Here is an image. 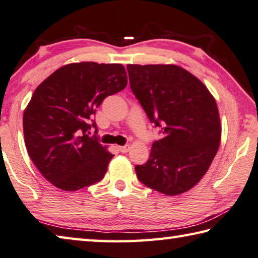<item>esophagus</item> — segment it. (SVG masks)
I'll return each instance as SVG.
<instances>
[{
	"label": "esophagus",
	"mask_w": 258,
	"mask_h": 258,
	"mask_svg": "<svg viewBox=\"0 0 258 258\" xmlns=\"http://www.w3.org/2000/svg\"><path fill=\"white\" fill-rule=\"evenodd\" d=\"M129 150H130V146H129V145L119 146V151H120L121 153H126V152H129Z\"/></svg>",
	"instance_id": "esophagus-1"
}]
</instances>
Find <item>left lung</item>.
<instances>
[{"label": "left lung", "instance_id": "1", "mask_svg": "<svg viewBox=\"0 0 258 258\" xmlns=\"http://www.w3.org/2000/svg\"><path fill=\"white\" fill-rule=\"evenodd\" d=\"M130 88L163 137L152 145L150 159L136 165L137 178L170 196L200 182L221 142L216 102L190 72L173 64H128Z\"/></svg>", "mask_w": 258, "mask_h": 258}]
</instances>
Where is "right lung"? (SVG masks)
<instances>
[{
    "mask_svg": "<svg viewBox=\"0 0 258 258\" xmlns=\"http://www.w3.org/2000/svg\"><path fill=\"white\" fill-rule=\"evenodd\" d=\"M128 80L117 63H71L35 89L24 113L27 152L53 186L75 191L101 181L113 154L89 130L104 98L119 93Z\"/></svg>",
    "mask_w": 258,
    "mask_h": 258,
    "instance_id": "obj_1",
    "label": "right lung"
}]
</instances>
